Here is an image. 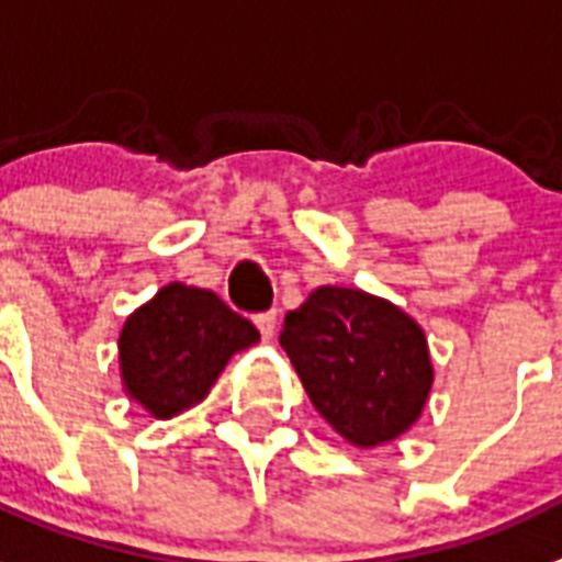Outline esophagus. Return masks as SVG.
<instances>
[{"mask_svg":"<svg viewBox=\"0 0 562 562\" xmlns=\"http://www.w3.org/2000/svg\"><path fill=\"white\" fill-rule=\"evenodd\" d=\"M276 324H278L276 310H270V313H261L258 318H255V327L261 330L263 341H272V336H276Z\"/></svg>","mask_w":562,"mask_h":562,"instance_id":"esophagus-1","label":"esophagus"}]
</instances>
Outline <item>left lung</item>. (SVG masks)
Returning a JSON list of instances; mask_svg holds the SVG:
<instances>
[{"label": "left lung", "instance_id": "1", "mask_svg": "<svg viewBox=\"0 0 562 562\" xmlns=\"http://www.w3.org/2000/svg\"><path fill=\"white\" fill-rule=\"evenodd\" d=\"M281 347L324 422L356 448L414 428L434 387L428 336L393 301L318 286L286 313Z\"/></svg>", "mask_w": 562, "mask_h": 562}]
</instances>
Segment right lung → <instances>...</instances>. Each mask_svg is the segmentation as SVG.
Instances as JSON below:
<instances>
[{
	"label": "right lung",
	"mask_w": 562,
	"mask_h": 562,
	"mask_svg": "<svg viewBox=\"0 0 562 562\" xmlns=\"http://www.w3.org/2000/svg\"><path fill=\"white\" fill-rule=\"evenodd\" d=\"M258 341L252 324L215 292L171 281L125 318L120 382L151 419H175L201 405L232 356Z\"/></svg>",
	"instance_id": "add662e5"
}]
</instances>
